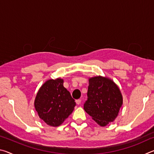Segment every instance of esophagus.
<instances>
[{
	"mask_svg": "<svg viewBox=\"0 0 154 154\" xmlns=\"http://www.w3.org/2000/svg\"><path fill=\"white\" fill-rule=\"evenodd\" d=\"M75 102H76L77 105H80L81 103H82V100H81V99H78V100H76Z\"/></svg>",
	"mask_w": 154,
	"mask_h": 154,
	"instance_id": "1",
	"label": "esophagus"
}]
</instances>
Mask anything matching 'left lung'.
<instances>
[{
	"label": "left lung",
	"mask_w": 154,
	"mask_h": 154,
	"mask_svg": "<svg viewBox=\"0 0 154 154\" xmlns=\"http://www.w3.org/2000/svg\"><path fill=\"white\" fill-rule=\"evenodd\" d=\"M88 99L84 110L99 126L113 122L123 104V97L118 85L110 78L99 75L88 79Z\"/></svg>",
	"instance_id": "left-lung-1"
}]
</instances>
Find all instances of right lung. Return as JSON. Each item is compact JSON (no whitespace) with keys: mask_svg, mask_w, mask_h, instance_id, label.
<instances>
[{"mask_svg":"<svg viewBox=\"0 0 154 154\" xmlns=\"http://www.w3.org/2000/svg\"><path fill=\"white\" fill-rule=\"evenodd\" d=\"M63 83L61 78L48 79L41 85L35 99L34 105L38 117L50 126H60L76 105Z\"/></svg>","mask_w":154,"mask_h":154,"instance_id":"add662e5","label":"right lung"}]
</instances>
